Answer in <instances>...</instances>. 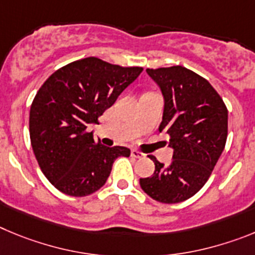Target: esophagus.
I'll use <instances>...</instances> for the list:
<instances>
[{
	"label": "esophagus",
	"mask_w": 255,
	"mask_h": 255,
	"mask_svg": "<svg viewBox=\"0 0 255 255\" xmlns=\"http://www.w3.org/2000/svg\"><path fill=\"white\" fill-rule=\"evenodd\" d=\"M130 156H132V157H136V159H142V157H144V153L136 150V148H132V150H130Z\"/></svg>",
	"instance_id": "34e87169"
}]
</instances>
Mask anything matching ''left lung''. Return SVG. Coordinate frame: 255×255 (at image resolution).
I'll return each mask as SVG.
<instances>
[{
    "label": "left lung",
    "instance_id": "1",
    "mask_svg": "<svg viewBox=\"0 0 255 255\" xmlns=\"http://www.w3.org/2000/svg\"><path fill=\"white\" fill-rule=\"evenodd\" d=\"M165 99L159 130L174 148L167 167L150 155L155 171L139 179L143 192L161 203L193 197L212 174L228 138V108L212 85L183 66L147 68Z\"/></svg>",
    "mask_w": 255,
    "mask_h": 255
}]
</instances>
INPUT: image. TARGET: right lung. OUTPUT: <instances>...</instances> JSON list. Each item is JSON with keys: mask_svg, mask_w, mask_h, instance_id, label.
<instances>
[{"mask_svg": "<svg viewBox=\"0 0 255 255\" xmlns=\"http://www.w3.org/2000/svg\"><path fill=\"white\" fill-rule=\"evenodd\" d=\"M142 70L88 57L58 68L40 86L29 117L31 147L45 178L62 193H94L105 184L114 160L130 155L129 148L96 141L88 126Z\"/></svg>", "mask_w": 255, "mask_h": 255, "instance_id": "1", "label": "right lung"}]
</instances>
